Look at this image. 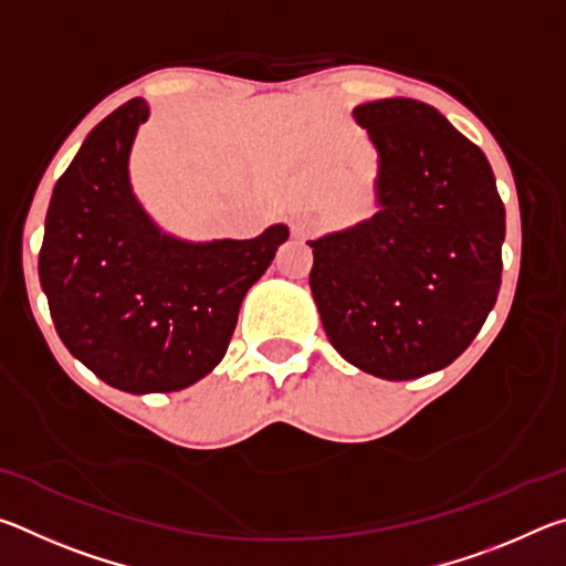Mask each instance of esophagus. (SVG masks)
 <instances>
[{
	"instance_id": "34e87169",
	"label": "esophagus",
	"mask_w": 566,
	"mask_h": 566,
	"mask_svg": "<svg viewBox=\"0 0 566 566\" xmlns=\"http://www.w3.org/2000/svg\"><path fill=\"white\" fill-rule=\"evenodd\" d=\"M314 232H317V219L310 217V214L294 217V222H292V237L294 239H310Z\"/></svg>"
}]
</instances>
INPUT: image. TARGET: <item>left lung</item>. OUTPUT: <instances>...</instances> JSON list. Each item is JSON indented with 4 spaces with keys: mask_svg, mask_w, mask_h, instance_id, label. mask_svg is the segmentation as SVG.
<instances>
[{
    "mask_svg": "<svg viewBox=\"0 0 566 566\" xmlns=\"http://www.w3.org/2000/svg\"><path fill=\"white\" fill-rule=\"evenodd\" d=\"M379 155V212L306 242L324 332L381 379L452 364L502 284L504 205L484 151L434 107L379 99L354 109Z\"/></svg>",
    "mask_w": 566,
    "mask_h": 566,
    "instance_id": "left-lung-1",
    "label": "left lung"
}]
</instances>
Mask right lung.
<instances>
[{
	"instance_id": "1",
	"label": "right lung",
	"mask_w": 566,
	"mask_h": 566,
	"mask_svg": "<svg viewBox=\"0 0 566 566\" xmlns=\"http://www.w3.org/2000/svg\"><path fill=\"white\" fill-rule=\"evenodd\" d=\"M147 102L134 97L84 139L56 179L40 282L56 334L109 387L177 391L209 375L232 339L244 294L290 229L189 244L161 234L129 187V149Z\"/></svg>"
}]
</instances>
